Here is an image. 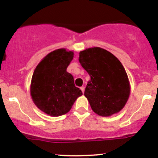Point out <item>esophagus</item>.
Returning a JSON list of instances; mask_svg holds the SVG:
<instances>
[{"label": "esophagus", "instance_id": "esophagus-1", "mask_svg": "<svg viewBox=\"0 0 158 158\" xmlns=\"http://www.w3.org/2000/svg\"><path fill=\"white\" fill-rule=\"evenodd\" d=\"M80 89H81V91H82V93H84V92H85V87H84V86L81 87V88H80Z\"/></svg>", "mask_w": 158, "mask_h": 158}]
</instances>
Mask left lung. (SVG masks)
<instances>
[{"label": "left lung", "instance_id": "obj_1", "mask_svg": "<svg viewBox=\"0 0 158 158\" xmlns=\"http://www.w3.org/2000/svg\"><path fill=\"white\" fill-rule=\"evenodd\" d=\"M79 61L90 77L84 94L94 113L110 117L120 111L131 92L122 63L111 52L97 47L80 51Z\"/></svg>", "mask_w": 158, "mask_h": 158}]
</instances>
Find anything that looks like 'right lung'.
<instances>
[{"label":"right lung","instance_id":"add662e5","mask_svg":"<svg viewBox=\"0 0 158 158\" xmlns=\"http://www.w3.org/2000/svg\"><path fill=\"white\" fill-rule=\"evenodd\" d=\"M73 52L61 48L48 53L36 66L30 85V95L35 105L48 115L67 114L82 92L74 85L73 77L67 68Z\"/></svg>","mask_w":158,"mask_h":158}]
</instances>
